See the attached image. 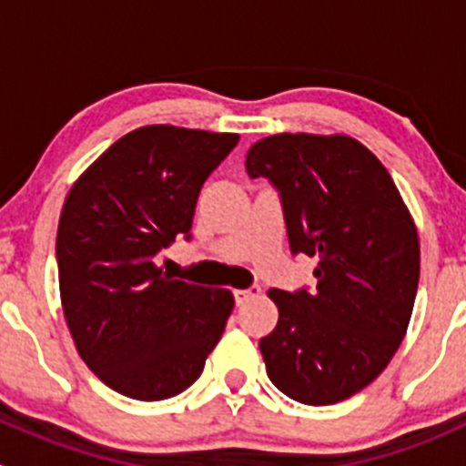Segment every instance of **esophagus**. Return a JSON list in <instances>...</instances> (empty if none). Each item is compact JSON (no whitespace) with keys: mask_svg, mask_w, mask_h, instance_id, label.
I'll return each instance as SVG.
<instances>
[{"mask_svg":"<svg viewBox=\"0 0 466 466\" xmlns=\"http://www.w3.org/2000/svg\"><path fill=\"white\" fill-rule=\"evenodd\" d=\"M259 293H261L259 286H252V289H246V290H234V302H237V307H243V304L255 299Z\"/></svg>","mask_w":466,"mask_h":466,"instance_id":"obj_1","label":"esophagus"}]
</instances>
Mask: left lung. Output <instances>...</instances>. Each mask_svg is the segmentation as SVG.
I'll return each instance as SVG.
<instances>
[{
  "instance_id": "obj_1",
  "label": "left lung",
  "mask_w": 466,
  "mask_h": 466,
  "mask_svg": "<svg viewBox=\"0 0 466 466\" xmlns=\"http://www.w3.org/2000/svg\"><path fill=\"white\" fill-rule=\"evenodd\" d=\"M250 177L279 189L290 250L318 257L309 290L270 289L279 320L259 340L268 379L307 406L368 388L408 331L420 237L377 155L350 135L279 133L250 146Z\"/></svg>"
}]
</instances>
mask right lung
<instances>
[{"instance_id": "1", "label": "right lung", "mask_w": 466, "mask_h": 466, "mask_svg": "<svg viewBox=\"0 0 466 466\" xmlns=\"http://www.w3.org/2000/svg\"><path fill=\"white\" fill-rule=\"evenodd\" d=\"M237 144V133L142 126L98 155L65 198L56 237L65 322L78 356L119 394L176 397L223 336L232 290L171 279L155 255L189 237L205 180Z\"/></svg>"}]
</instances>
